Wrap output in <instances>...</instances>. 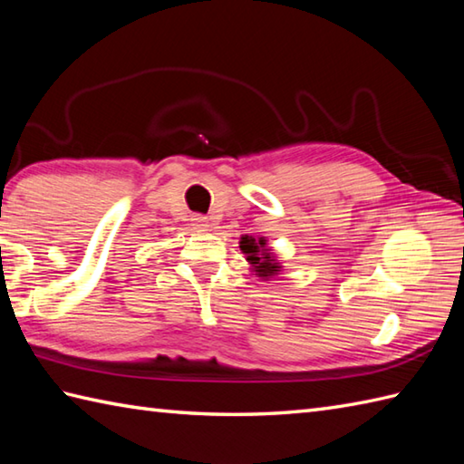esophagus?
<instances>
[{"label":"esophagus","instance_id":"esophagus-1","mask_svg":"<svg viewBox=\"0 0 464 464\" xmlns=\"http://www.w3.org/2000/svg\"><path fill=\"white\" fill-rule=\"evenodd\" d=\"M191 225H193V229L205 231L207 227H209V221H207V217H203V215H193L191 217Z\"/></svg>","mask_w":464,"mask_h":464}]
</instances>
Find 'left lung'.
<instances>
[{
    "label": "left lung",
    "instance_id": "left-lung-1",
    "mask_svg": "<svg viewBox=\"0 0 464 464\" xmlns=\"http://www.w3.org/2000/svg\"><path fill=\"white\" fill-rule=\"evenodd\" d=\"M239 247L245 255H247V261L255 267V275L269 279L273 275L279 273L281 265L275 261L271 249H267V241H265V237L253 239L249 235H245V237H241L239 241Z\"/></svg>",
    "mask_w": 464,
    "mask_h": 464
}]
</instances>
